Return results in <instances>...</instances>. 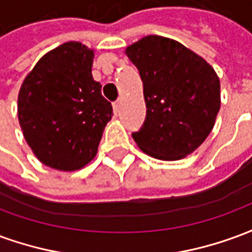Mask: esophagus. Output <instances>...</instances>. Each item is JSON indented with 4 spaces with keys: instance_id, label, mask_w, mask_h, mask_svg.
<instances>
[{
    "instance_id": "esophagus-1",
    "label": "esophagus",
    "mask_w": 252,
    "mask_h": 252,
    "mask_svg": "<svg viewBox=\"0 0 252 252\" xmlns=\"http://www.w3.org/2000/svg\"><path fill=\"white\" fill-rule=\"evenodd\" d=\"M120 104H121V101H116L115 104H113V110H115L116 115H117V113H119V110H120Z\"/></svg>"
}]
</instances>
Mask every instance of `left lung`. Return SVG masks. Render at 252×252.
<instances>
[{
  "mask_svg": "<svg viewBox=\"0 0 252 252\" xmlns=\"http://www.w3.org/2000/svg\"><path fill=\"white\" fill-rule=\"evenodd\" d=\"M126 54L139 70L147 108L133 140L153 158H185L215 126L221 104L216 71L180 41L163 36H144L126 47Z\"/></svg>",
  "mask_w": 252,
  "mask_h": 252,
  "instance_id": "8db88e82",
  "label": "left lung"
}]
</instances>
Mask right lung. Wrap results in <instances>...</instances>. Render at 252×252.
Returning <instances> with one entry per match:
<instances>
[{
    "instance_id": "obj_1",
    "label": "right lung",
    "mask_w": 252,
    "mask_h": 252,
    "mask_svg": "<svg viewBox=\"0 0 252 252\" xmlns=\"http://www.w3.org/2000/svg\"><path fill=\"white\" fill-rule=\"evenodd\" d=\"M94 50L67 41L39 59L17 98L21 131L41 163L61 171L85 167L97 155L112 104L92 75Z\"/></svg>"
}]
</instances>
